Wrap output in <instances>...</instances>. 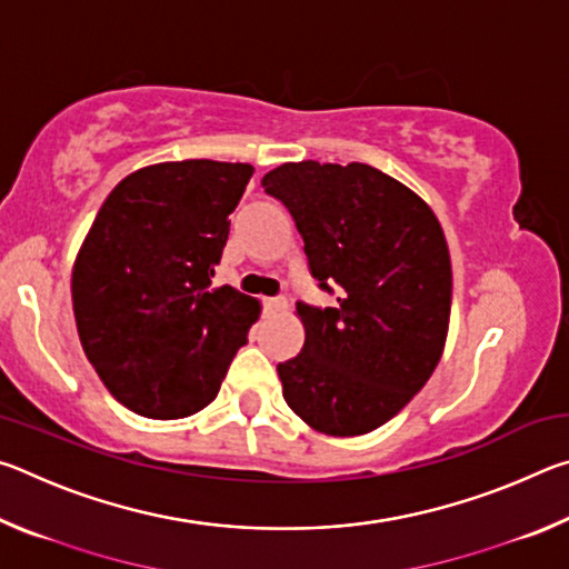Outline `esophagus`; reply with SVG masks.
<instances>
[{
	"label": "esophagus",
	"mask_w": 569,
	"mask_h": 569,
	"mask_svg": "<svg viewBox=\"0 0 569 569\" xmlns=\"http://www.w3.org/2000/svg\"><path fill=\"white\" fill-rule=\"evenodd\" d=\"M263 308L266 313H278L286 308V298H263Z\"/></svg>",
	"instance_id": "esophagus-1"
}]
</instances>
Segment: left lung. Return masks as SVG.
Returning a JSON list of instances; mask_svg holds the SVG:
<instances>
[{
	"instance_id": "8db88e82",
	"label": "left lung",
	"mask_w": 569,
	"mask_h": 569,
	"mask_svg": "<svg viewBox=\"0 0 569 569\" xmlns=\"http://www.w3.org/2000/svg\"><path fill=\"white\" fill-rule=\"evenodd\" d=\"M261 186L291 213L316 283L336 293L326 308L296 303L306 341L278 363L283 399L323 435H366L407 407L445 351V230L417 192L363 162H286Z\"/></svg>"
}]
</instances>
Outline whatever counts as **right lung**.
Wrapping results in <instances>:
<instances>
[{"label": "right lung", "instance_id": "add662e5", "mask_svg": "<svg viewBox=\"0 0 569 569\" xmlns=\"http://www.w3.org/2000/svg\"><path fill=\"white\" fill-rule=\"evenodd\" d=\"M253 166L142 168L104 200L72 271L77 333L122 407L182 419L218 397L261 306L210 288Z\"/></svg>", "mask_w": 569, "mask_h": 569}]
</instances>
